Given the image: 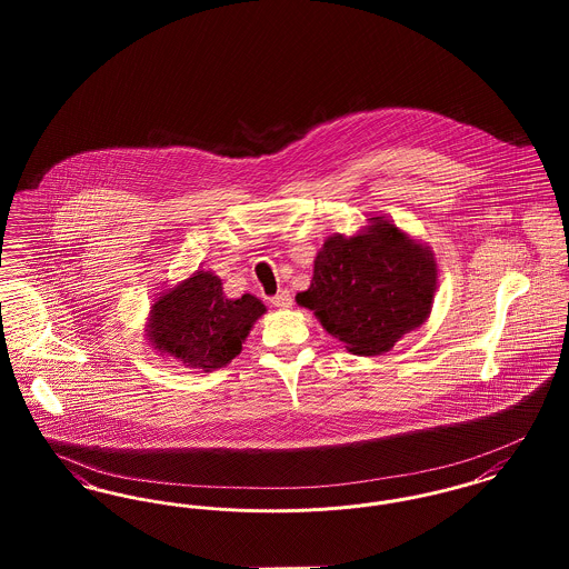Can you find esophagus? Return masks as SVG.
Masks as SVG:
<instances>
[{
  "instance_id": "34e87169",
  "label": "esophagus",
  "mask_w": 569,
  "mask_h": 569,
  "mask_svg": "<svg viewBox=\"0 0 569 569\" xmlns=\"http://www.w3.org/2000/svg\"><path fill=\"white\" fill-rule=\"evenodd\" d=\"M271 302L272 307H277V309H288V307H292V295L288 290H281L279 295L271 298Z\"/></svg>"
}]
</instances>
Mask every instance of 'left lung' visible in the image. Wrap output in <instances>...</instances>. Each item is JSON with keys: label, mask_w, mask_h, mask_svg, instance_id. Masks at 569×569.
I'll return each instance as SVG.
<instances>
[{"label": "left lung", "mask_w": 569, "mask_h": 569, "mask_svg": "<svg viewBox=\"0 0 569 569\" xmlns=\"http://www.w3.org/2000/svg\"><path fill=\"white\" fill-rule=\"evenodd\" d=\"M373 223L356 237H328L313 279L298 305L311 309L326 332L360 356L390 350L431 313L437 267L429 247L413 243L395 223Z\"/></svg>", "instance_id": "obj_1"}]
</instances>
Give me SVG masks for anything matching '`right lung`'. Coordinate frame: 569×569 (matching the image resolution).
Wrapping results in <instances>:
<instances>
[{
    "mask_svg": "<svg viewBox=\"0 0 569 569\" xmlns=\"http://www.w3.org/2000/svg\"><path fill=\"white\" fill-rule=\"evenodd\" d=\"M264 311L267 307L251 295L223 297L221 279L198 271L156 300L149 339L158 352L213 371L241 353L244 337Z\"/></svg>",
    "mask_w": 569,
    "mask_h": 569,
    "instance_id": "obj_1",
    "label": "right lung"
}]
</instances>
